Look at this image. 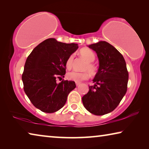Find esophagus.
I'll return each mask as SVG.
<instances>
[{
	"mask_svg": "<svg viewBox=\"0 0 149 149\" xmlns=\"http://www.w3.org/2000/svg\"><path fill=\"white\" fill-rule=\"evenodd\" d=\"M81 84V83L79 82H75V85H76V86H78V85H79Z\"/></svg>",
	"mask_w": 149,
	"mask_h": 149,
	"instance_id": "esophagus-1",
	"label": "esophagus"
}]
</instances>
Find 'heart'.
Segmentation results:
<instances>
[{
  "instance_id": "b5f03b06",
  "label": "heart",
  "mask_w": 149,
  "mask_h": 149,
  "mask_svg": "<svg viewBox=\"0 0 149 149\" xmlns=\"http://www.w3.org/2000/svg\"><path fill=\"white\" fill-rule=\"evenodd\" d=\"M79 53L87 61V64L85 65L84 70H88L92 74H95L96 67L93 64V62L95 59V54L94 52L89 49H83L80 50ZM74 58V55L73 54L70 55L68 58H67L66 61H65V66H66L68 69L70 70L72 68ZM67 77L69 79L74 81L75 82H81L83 80L88 79V77H89V73L87 72H80L77 71H72L68 73Z\"/></svg>"
}]
</instances>
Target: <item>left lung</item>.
<instances>
[{
    "mask_svg": "<svg viewBox=\"0 0 149 149\" xmlns=\"http://www.w3.org/2000/svg\"><path fill=\"white\" fill-rule=\"evenodd\" d=\"M88 47L97 53L99 68L93 80L95 85L89 86L82 102L91 114L102 116L120 104L127 91L129 74L124 58L112 45L99 41Z\"/></svg>",
    "mask_w": 149,
    "mask_h": 149,
    "instance_id": "obj_1",
    "label": "left lung"
}]
</instances>
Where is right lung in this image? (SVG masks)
Listing matches in <instances>:
<instances>
[{
  "mask_svg": "<svg viewBox=\"0 0 149 149\" xmlns=\"http://www.w3.org/2000/svg\"><path fill=\"white\" fill-rule=\"evenodd\" d=\"M77 49V44L50 38L37 45L27 57L22 77L24 89L32 104L42 112L59 110L76 87L73 81L57 84L56 79L64 77L65 61Z\"/></svg>",
  "mask_w": 149,
  "mask_h": 149,
  "instance_id": "1",
  "label": "right lung"
}]
</instances>
